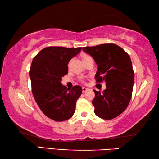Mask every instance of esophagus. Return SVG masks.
I'll return each mask as SVG.
<instances>
[{
	"label": "esophagus",
	"mask_w": 159,
	"mask_h": 159,
	"mask_svg": "<svg viewBox=\"0 0 159 159\" xmlns=\"http://www.w3.org/2000/svg\"><path fill=\"white\" fill-rule=\"evenodd\" d=\"M88 90H89V88H85V87H83V88H82V91H83V93H85V92H86V91H87Z\"/></svg>",
	"instance_id": "34e87169"
}]
</instances>
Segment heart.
<instances>
[{
  "mask_svg": "<svg viewBox=\"0 0 159 159\" xmlns=\"http://www.w3.org/2000/svg\"><path fill=\"white\" fill-rule=\"evenodd\" d=\"M90 57V56H88V55H84L83 56V58H85V57Z\"/></svg>",
  "mask_w": 159,
  "mask_h": 159,
  "instance_id": "heart-1",
  "label": "heart"
}]
</instances>
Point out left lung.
Wrapping results in <instances>:
<instances>
[{"mask_svg": "<svg viewBox=\"0 0 159 159\" xmlns=\"http://www.w3.org/2000/svg\"><path fill=\"white\" fill-rule=\"evenodd\" d=\"M83 50L92 56L97 64V83H106L103 93L94 90V112L103 119H113L125 111L132 97L134 71L130 56L113 43L83 47Z\"/></svg>", "mask_w": 159, "mask_h": 159, "instance_id": "1", "label": "left lung"}]
</instances>
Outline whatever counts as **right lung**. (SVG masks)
<instances>
[{
    "mask_svg": "<svg viewBox=\"0 0 159 159\" xmlns=\"http://www.w3.org/2000/svg\"><path fill=\"white\" fill-rule=\"evenodd\" d=\"M82 48L48 47L40 51L32 61L29 71L32 93L42 112L55 121L71 118L82 88L71 89L61 84V78L68 73V64Z\"/></svg>",
    "mask_w": 159,
    "mask_h": 159,
    "instance_id": "right-lung-1",
    "label": "right lung"
}]
</instances>
